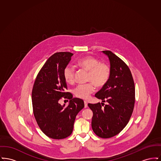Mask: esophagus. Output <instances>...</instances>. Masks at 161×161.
I'll list each match as a JSON object with an SVG mask.
<instances>
[{"label":"esophagus","instance_id":"1","mask_svg":"<svg viewBox=\"0 0 161 161\" xmlns=\"http://www.w3.org/2000/svg\"><path fill=\"white\" fill-rule=\"evenodd\" d=\"M84 107L85 108H86V107H87V103L86 102V101H84Z\"/></svg>","mask_w":161,"mask_h":161}]
</instances>
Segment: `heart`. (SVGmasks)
I'll list each match as a JSON object with an SVG mask.
<instances>
[{"label": "heart", "mask_w": 161, "mask_h": 161, "mask_svg": "<svg viewBox=\"0 0 161 161\" xmlns=\"http://www.w3.org/2000/svg\"><path fill=\"white\" fill-rule=\"evenodd\" d=\"M77 65L89 71L88 81H92L87 84H79L74 90L75 95L80 98L86 100L95 91V86L102 87L104 86L110 76V68L106 63L100 61L91 56H87L77 61ZM63 77L69 84L75 81V69L68 65L63 70Z\"/></svg>", "instance_id": "obj_1"}]
</instances>
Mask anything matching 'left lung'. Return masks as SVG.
<instances>
[{
  "mask_svg": "<svg viewBox=\"0 0 161 161\" xmlns=\"http://www.w3.org/2000/svg\"><path fill=\"white\" fill-rule=\"evenodd\" d=\"M103 53L108 57L110 76L95 94L103 103L88 106L93 112V131L100 138H109L119 133L129 123L135 106V89L128 66L110 51Z\"/></svg>",
  "mask_w": 161,
  "mask_h": 161,
  "instance_id": "obj_1",
  "label": "left lung"
}]
</instances>
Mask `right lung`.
<instances>
[{
    "mask_svg": "<svg viewBox=\"0 0 161 161\" xmlns=\"http://www.w3.org/2000/svg\"><path fill=\"white\" fill-rule=\"evenodd\" d=\"M74 54L60 52L53 54L44 64L36 78L32 91L33 113L40 129L49 138H67L73 131L78 112L84 107L83 100L72 98L67 89L63 70ZM62 97L71 100L68 107L58 101Z\"/></svg>",
    "mask_w": 161,
    "mask_h": 161,
    "instance_id": "obj_1",
    "label": "right lung"
}]
</instances>
